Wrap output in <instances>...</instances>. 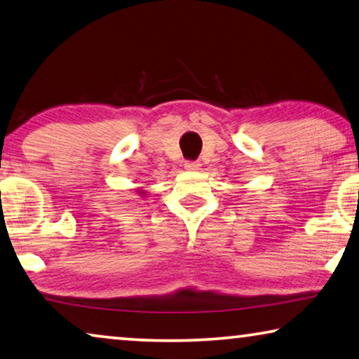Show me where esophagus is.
I'll list each match as a JSON object with an SVG mask.
<instances>
[{
    "mask_svg": "<svg viewBox=\"0 0 359 359\" xmlns=\"http://www.w3.org/2000/svg\"><path fill=\"white\" fill-rule=\"evenodd\" d=\"M200 163L198 161H185V169H189V170H196V169H200Z\"/></svg>",
    "mask_w": 359,
    "mask_h": 359,
    "instance_id": "34e87169",
    "label": "esophagus"
}]
</instances>
